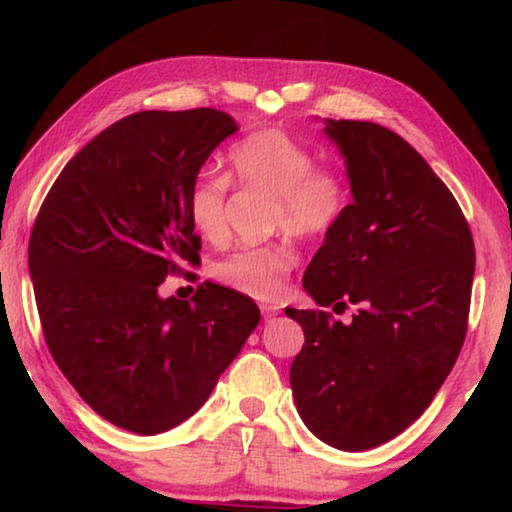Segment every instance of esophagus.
Segmentation results:
<instances>
[{"instance_id":"esophagus-1","label":"esophagus","mask_w":512,"mask_h":512,"mask_svg":"<svg viewBox=\"0 0 512 512\" xmlns=\"http://www.w3.org/2000/svg\"><path fill=\"white\" fill-rule=\"evenodd\" d=\"M259 308H262V317H264L266 321H273V319L277 317V314L281 312L277 306H270V303H264V306H259Z\"/></svg>"}]
</instances>
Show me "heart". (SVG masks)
<instances>
[{"mask_svg": "<svg viewBox=\"0 0 512 512\" xmlns=\"http://www.w3.org/2000/svg\"><path fill=\"white\" fill-rule=\"evenodd\" d=\"M233 178L248 191L275 198V226L301 239H323L350 209V184L330 165H317L314 151L279 127L246 136L231 149ZM231 178L202 171L187 193V211L195 231L217 242L226 235V200ZM297 266L290 244L244 246L215 264L224 286L257 299H273Z\"/></svg>", "mask_w": 512, "mask_h": 512, "instance_id": "heart-1", "label": "heart"}]
</instances>
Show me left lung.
Here are the masks:
<instances>
[{
    "label": "left lung",
    "mask_w": 512,
    "mask_h": 512,
    "mask_svg": "<svg viewBox=\"0 0 512 512\" xmlns=\"http://www.w3.org/2000/svg\"><path fill=\"white\" fill-rule=\"evenodd\" d=\"M354 202L303 275L321 308L295 310L306 334L290 365L303 422L341 451L378 447L431 405L469 328V222L405 138L367 121H328Z\"/></svg>",
    "instance_id": "left-lung-1"
}]
</instances>
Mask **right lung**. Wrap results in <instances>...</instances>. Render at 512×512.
<instances>
[{
  "label": "right lung",
  "mask_w": 512,
  "mask_h": 512,
  "mask_svg": "<svg viewBox=\"0 0 512 512\" xmlns=\"http://www.w3.org/2000/svg\"><path fill=\"white\" fill-rule=\"evenodd\" d=\"M233 132L213 107L129 114L63 167L32 226L54 363L101 418L140 436L193 416L259 323L253 299L211 281L193 301L158 297L167 275L200 262L187 193Z\"/></svg>",
  "instance_id": "obj_1"
}]
</instances>
